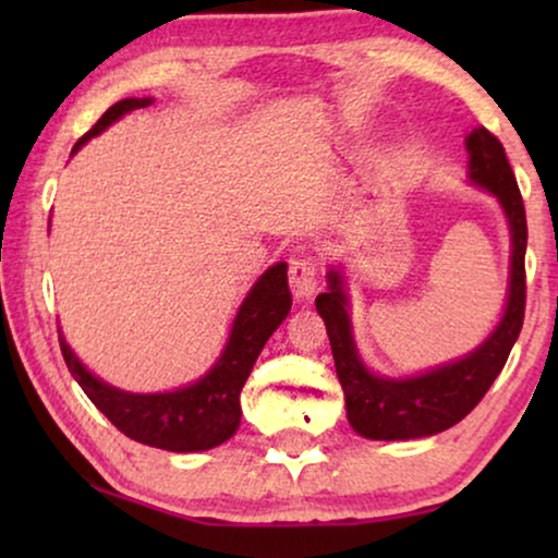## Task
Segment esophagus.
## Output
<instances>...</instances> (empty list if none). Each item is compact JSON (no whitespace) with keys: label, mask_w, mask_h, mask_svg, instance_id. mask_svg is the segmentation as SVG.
<instances>
[{"label":"esophagus","mask_w":558,"mask_h":558,"mask_svg":"<svg viewBox=\"0 0 558 558\" xmlns=\"http://www.w3.org/2000/svg\"><path fill=\"white\" fill-rule=\"evenodd\" d=\"M317 284L315 258L304 254L292 256V262H289V287H292L296 300H310L317 292Z\"/></svg>","instance_id":"34e87169"}]
</instances>
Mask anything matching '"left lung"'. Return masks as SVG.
Returning a JSON list of instances; mask_svg holds the SVG:
<instances>
[{"mask_svg": "<svg viewBox=\"0 0 558 558\" xmlns=\"http://www.w3.org/2000/svg\"><path fill=\"white\" fill-rule=\"evenodd\" d=\"M464 144L470 151V180L498 197L510 226L513 256H510L506 312L490 338L460 361L439 365L422 376L384 378L365 368L357 355L342 274L330 269L327 274L330 287L317 294L315 304L330 335L335 371L345 391L348 422L361 437L386 441L418 439L462 422L483 401L521 335L525 315V243H529L521 190L498 136L485 126H477L468 134Z\"/></svg>", "mask_w": 558, "mask_h": 558, "instance_id": "1", "label": "left lung"}]
</instances>
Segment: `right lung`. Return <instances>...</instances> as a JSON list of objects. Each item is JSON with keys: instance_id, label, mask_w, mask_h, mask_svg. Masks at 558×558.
<instances>
[{"instance_id": "right-lung-1", "label": "right lung", "mask_w": 558, "mask_h": 558, "mask_svg": "<svg viewBox=\"0 0 558 558\" xmlns=\"http://www.w3.org/2000/svg\"><path fill=\"white\" fill-rule=\"evenodd\" d=\"M149 104L151 98H124V101L113 104L96 121L94 129L75 142L73 151H78L90 136L101 134L124 113ZM289 310H292V292H289L287 281V264L281 262L262 274V279L243 300L239 315L233 319L231 338H228L218 363L193 386L170 393H129L104 384L94 373L83 368L60 330L58 340L68 371L78 380L83 393L129 439L167 449V452H203V449L223 445L239 429L241 388L266 340L284 323Z\"/></svg>"}]
</instances>
